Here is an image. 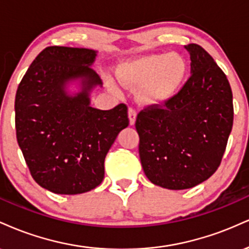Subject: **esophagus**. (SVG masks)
Instances as JSON below:
<instances>
[{
    "mask_svg": "<svg viewBox=\"0 0 249 249\" xmlns=\"http://www.w3.org/2000/svg\"><path fill=\"white\" fill-rule=\"evenodd\" d=\"M128 118H129L130 125L135 124V121H136V110L134 109V108L130 107L129 109H128Z\"/></svg>",
    "mask_w": 249,
    "mask_h": 249,
    "instance_id": "obj_1",
    "label": "esophagus"
}]
</instances>
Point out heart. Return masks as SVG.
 I'll return each instance as SVG.
<instances>
[{
  "instance_id": "obj_1",
  "label": "heart",
  "mask_w": 249,
  "mask_h": 249,
  "mask_svg": "<svg viewBox=\"0 0 249 249\" xmlns=\"http://www.w3.org/2000/svg\"><path fill=\"white\" fill-rule=\"evenodd\" d=\"M188 74V64L178 53H156L124 63L118 78L124 86L139 87L140 100L147 105H162L170 100L183 86ZM118 90L115 84H110Z\"/></svg>"
}]
</instances>
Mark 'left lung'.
<instances>
[{
    "instance_id": "obj_1",
    "label": "left lung",
    "mask_w": 249,
    "mask_h": 249,
    "mask_svg": "<svg viewBox=\"0 0 249 249\" xmlns=\"http://www.w3.org/2000/svg\"><path fill=\"white\" fill-rule=\"evenodd\" d=\"M184 48L191 77L164 104L137 114L139 153L148 179L169 190L194 188L220 165L233 125V95L225 73L197 44Z\"/></svg>"
}]
</instances>
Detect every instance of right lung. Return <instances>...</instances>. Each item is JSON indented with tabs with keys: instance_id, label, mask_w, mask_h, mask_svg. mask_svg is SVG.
<instances>
[{
	"instance_id": "right-lung-1",
	"label": "right lung",
	"mask_w": 249,
	"mask_h": 249,
	"mask_svg": "<svg viewBox=\"0 0 249 249\" xmlns=\"http://www.w3.org/2000/svg\"><path fill=\"white\" fill-rule=\"evenodd\" d=\"M96 51L84 48L44 49L18 85L15 125L31 176L58 195H78L100 185L105 159L122 129L127 106L101 110L90 106V92L102 81L92 69ZM81 90L71 95L70 83Z\"/></svg>"
}]
</instances>
